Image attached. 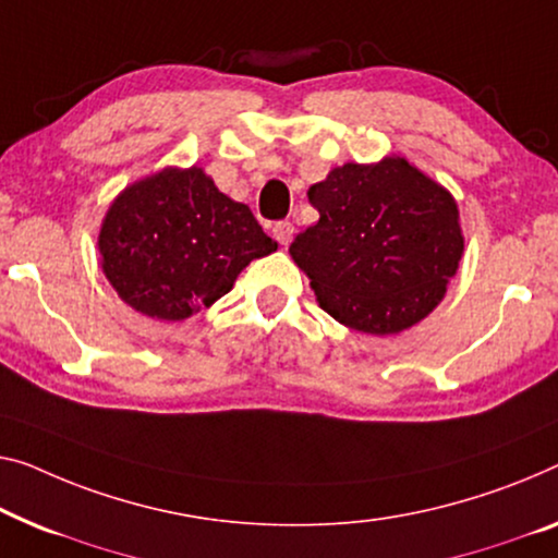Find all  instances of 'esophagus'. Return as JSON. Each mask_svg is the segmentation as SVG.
Here are the masks:
<instances>
[{
	"label": "esophagus",
	"instance_id": "1",
	"mask_svg": "<svg viewBox=\"0 0 558 558\" xmlns=\"http://www.w3.org/2000/svg\"><path fill=\"white\" fill-rule=\"evenodd\" d=\"M272 235H276V240H278L280 245H288L290 240H293V235H295L293 222H288V220L276 222V226H272Z\"/></svg>",
	"mask_w": 558,
	"mask_h": 558
}]
</instances>
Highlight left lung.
<instances>
[{"label":"left lung","instance_id":"obj_1","mask_svg":"<svg viewBox=\"0 0 558 558\" xmlns=\"http://www.w3.org/2000/svg\"><path fill=\"white\" fill-rule=\"evenodd\" d=\"M320 220L290 255L326 313L390 336L434 311L463 255L459 207L403 157L332 170L307 190Z\"/></svg>","mask_w":558,"mask_h":558}]
</instances>
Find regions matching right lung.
<instances>
[{
	"label": "right lung",
	"instance_id": "obj_1",
	"mask_svg": "<svg viewBox=\"0 0 558 558\" xmlns=\"http://www.w3.org/2000/svg\"><path fill=\"white\" fill-rule=\"evenodd\" d=\"M251 207L222 195L199 168H168L114 199L99 230L102 270L128 305L185 320L230 293L253 257L270 255Z\"/></svg>",
	"mask_w": 558,
	"mask_h": 558
}]
</instances>
